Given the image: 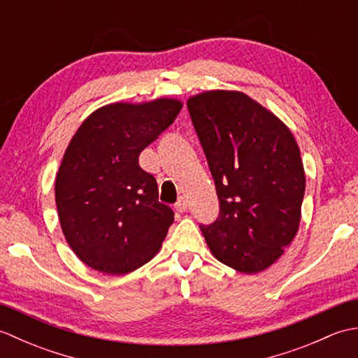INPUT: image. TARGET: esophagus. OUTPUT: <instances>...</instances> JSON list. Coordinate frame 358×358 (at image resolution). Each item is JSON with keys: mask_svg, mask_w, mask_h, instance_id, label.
Wrapping results in <instances>:
<instances>
[{"mask_svg": "<svg viewBox=\"0 0 358 358\" xmlns=\"http://www.w3.org/2000/svg\"><path fill=\"white\" fill-rule=\"evenodd\" d=\"M187 208H189V203L186 199H183V196H181L177 203H175V209H177L178 212H186Z\"/></svg>", "mask_w": 358, "mask_h": 358, "instance_id": "34e87169", "label": "esophagus"}]
</instances>
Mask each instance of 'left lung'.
Instances as JSON below:
<instances>
[{
    "mask_svg": "<svg viewBox=\"0 0 358 358\" xmlns=\"http://www.w3.org/2000/svg\"><path fill=\"white\" fill-rule=\"evenodd\" d=\"M220 201L200 224L218 262L255 273L278 260L299 231L305 169L291 131L241 92L210 90L187 101Z\"/></svg>",
    "mask_w": 358,
    "mask_h": 358,
    "instance_id": "8db88e82",
    "label": "left lung"
}]
</instances>
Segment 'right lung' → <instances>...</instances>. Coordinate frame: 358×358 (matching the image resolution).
<instances>
[{
    "instance_id": "1",
    "label": "right lung",
    "mask_w": 358,
    "mask_h": 358,
    "mask_svg": "<svg viewBox=\"0 0 358 358\" xmlns=\"http://www.w3.org/2000/svg\"><path fill=\"white\" fill-rule=\"evenodd\" d=\"M181 110L171 98L113 103L89 115L67 146L55 180L59 223L89 268L109 275L138 269L162 248L173 210L158 201L138 155Z\"/></svg>"
}]
</instances>
